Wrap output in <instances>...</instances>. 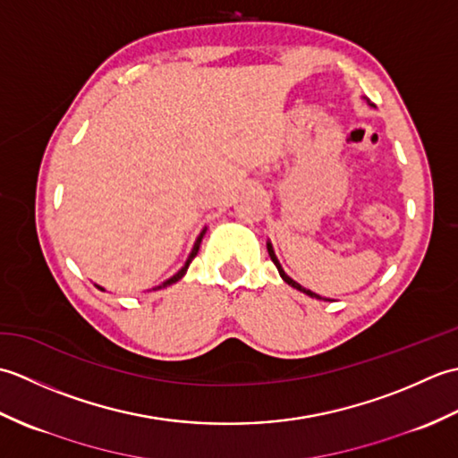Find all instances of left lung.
Returning <instances> with one entry per match:
<instances>
[{"instance_id":"1","label":"left lung","mask_w":458,"mask_h":458,"mask_svg":"<svg viewBox=\"0 0 458 458\" xmlns=\"http://www.w3.org/2000/svg\"><path fill=\"white\" fill-rule=\"evenodd\" d=\"M366 102H368V100H366ZM368 104H369V102H368ZM369 106H372V104H369ZM267 254H269L271 261H274V264H276V267H277V271H279V276H281V279H284L287 285H291V287H293V289L301 291V293H305V295H309V297H313V299H318V301H333V299H327V297H320V295L313 293V291H310V289H305L303 285H301V284H297V281H295V279H291V277H289V276L285 274V271H284V267H281V264H279V259H277V256H276V250H274V246H271V242H269V240H267Z\"/></svg>"}]
</instances>
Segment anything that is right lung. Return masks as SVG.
Returning a JSON list of instances; mask_svg holds the SVG:
<instances>
[{
  "mask_svg": "<svg viewBox=\"0 0 458 458\" xmlns=\"http://www.w3.org/2000/svg\"><path fill=\"white\" fill-rule=\"evenodd\" d=\"M204 234H207V226H204L202 230H200V234L197 236V240H194V246H192V250H191V254H189V258H187V261H184V266L177 271V274H174V276H171L169 279H165L163 281V284H159L157 287H153L151 291H157V289H165V287H169V285H173V284H177V281L179 279H182V276L184 274H187V269H189V266H191V261L194 259V256H197L199 254V248H200V242H202V236ZM96 287H98L100 291H106L104 287H100V285H96Z\"/></svg>",
  "mask_w": 458,
  "mask_h": 458,
  "instance_id": "add662e5",
  "label": "right lung"
}]
</instances>
